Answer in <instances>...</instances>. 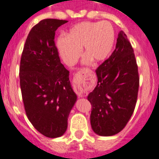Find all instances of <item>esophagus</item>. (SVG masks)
Wrapping results in <instances>:
<instances>
[{
	"instance_id": "1",
	"label": "esophagus",
	"mask_w": 159,
	"mask_h": 159,
	"mask_svg": "<svg viewBox=\"0 0 159 159\" xmlns=\"http://www.w3.org/2000/svg\"><path fill=\"white\" fill-rule=\"evenodd\" d=\"M83 74H84V71H83V70H81V71L78 72V73L76 75L77 79H78V78H83ZM77 94H78V96H80V97H84L87 95V92H86L85 91L83 90L82 88H78Z\"/></svg>"
}]
</instances>
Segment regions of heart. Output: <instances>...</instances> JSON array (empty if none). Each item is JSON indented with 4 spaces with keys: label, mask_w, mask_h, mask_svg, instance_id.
Listing matches in <instances>:
<instances>
[{
    "label": "heart",
    "mask_w": 159,
    "mask_h": 159,
    "mask_svg": "<svg viewBox=\"0 0 159 159\" xmlns=\"http://www.w3.org/2000/svg\"><path fill=\"white\" fill-rule=\"evenodd\" d=\"M114 43L115 31L110 22L82 21L57 39L56 47L63 61L72 66L81 56V48L86 61L103 62L110 56Z\"/></svg>",
    "instance_id": "heart-1"
}]
</instances>
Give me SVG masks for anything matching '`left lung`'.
Masks as SVG:
<instances>
[{"label": "left lung", "instance_id": "8db88e82", "mask_svg": "<svg viewBox=\"0 0 159 159\" xmlns=\"http://www.w3.org/2000/svg\"><path fill=\"white\" fill-rule=\"evenodd\" d=\"M96 72L97 84L88 95L92 105L91 126L96 134L109 137L120 132L134 110L139 75L134 50L124 31L116 49Z\"/></svg>", "mask_w": 159, "mask_h": 159}]
</instances>
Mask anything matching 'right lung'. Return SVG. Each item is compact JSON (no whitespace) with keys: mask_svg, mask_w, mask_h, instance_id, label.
<instances>
[{"mask_svg":"<svg viewBox=\"0 0 159 159\" xmlns=\"http://www.w3.org/2000/svg\"><path fill=\"white\" fill-rule=\"evenodd\" d=\"M65 20L48 18L35 25L28 35L20 62L19 77L26 115L39 133L61 137L77 101L69 71L61 63L55 46V31Z\"/></svg>","mask_w":159,"mask_h":159,"instance_id":"add662e5","label":"right lung"}]
</instances>
